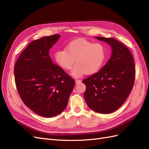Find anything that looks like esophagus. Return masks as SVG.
Here are the masks:
<instances>
[{"label": "esophagus", "mask_w": 149, "mask_h": 149, "mask_svg": "<svg viewBox=\"0 0 149 149\" xmlns=\"http://www.w3.org/2000/svg\"><path fill=\"white\" fill-rule=\"evenodd\" d=\"M75 83L76 84H79V83H80L81 81V80H79V79H75Z\"/></svg>", "instance_id": "1"}]
</instances>
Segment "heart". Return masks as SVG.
Masks as SVG:
<instances>
[{"instance_id":"obj_1","label":"heart","mask_w":149,"mask_h":149,"mask_svg":"<svg viewBox=\"0 0 149 149\" xmlns=\"http://www.w3.org/2000/svg\"><path fill=\"white\" fill-rule=\"evenodd\" d=\"M54 57L57 64L65 70L70 69L76 61L71 75L77 78L86 73L98 72L104 63L106 51L100 43L77 39L69 42L65 49L57 51Z\"/></svg>"}]
</instances>
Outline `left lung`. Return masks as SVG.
Segmentation results:
<instances>
[{
  "mask_svg": "<svg viewBox=\"0 0 149 149\" xmlns=\"http://www.w3.org/2000/svg\"><path fill=\"white\" fill-rule=\"evenodd\" d=\"M111 47V57L97 73L82 82L86 85L84 98L93 111L108 114L124 103L135 80V64L130 51L121 42L111 38L95 37Z\"/></svg>",
  "mask_w": 149,
  "mask_h": 149,
  "instance_id": "obj_1",
  "label": "left lung"
}]
</instances>
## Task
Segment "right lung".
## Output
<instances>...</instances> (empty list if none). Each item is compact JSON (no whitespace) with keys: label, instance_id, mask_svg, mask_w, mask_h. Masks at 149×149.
I'll list each match as a JSON object with an SVG mask.
<instances>
[{"label":"right lung","instance_id":"add662e5","mask_svg":"<svg viewBox=\"0 0 149 149\" xmlns=\"http://www.w3.org/2000/svg\"><path fill=\"white\" fill-rule=\"evenodd\" d=\"M60 36L56 34L31 42L14 68L17 88L23 103L46 118L64 111L75 85L74 80L53 64L49 54Z\"/></svg>","mask_w":149,"mask_h":149}]
</instances>
